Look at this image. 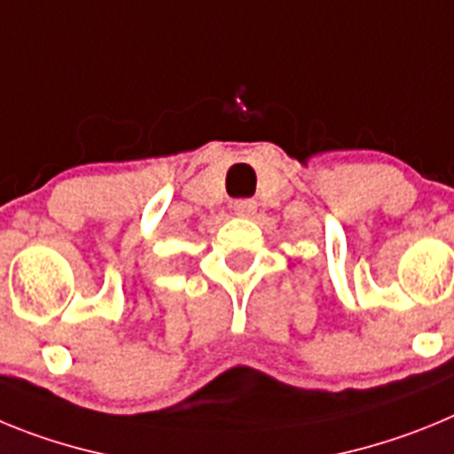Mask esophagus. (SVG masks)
<instances>
[{
    "label": "esophagus",
    "mask_w": 454,
    "mask_h": 454,
    "mask_svg": "<svg viewBox=\"0 0 454 454\" xmlns=\"http://www.w3.org/2000/svg\"><path fill=\"white\" fill-rule=\"evenodd\" d=\"M234 211L239 215H252L256 211V202H254V200H250V198L236 200V202H234Z\"/></svg>",
    "instance_id": "obj_1"
}]
</instances>
